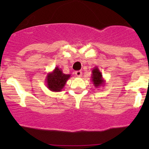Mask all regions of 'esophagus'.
Instances as JSON below:
<instances>
[{
  "label": "esophagus",
  "mask_w": 149,
  "mask_h": 149,
  "mask_svg": "<svg viewBox=\"0 0 149 149\" xmlns=\"http://www.w3.org/2000/svg\"><path fill=\"white\" fill-rule=\"evenodd\" d=\"M75 75L78 77H81L82 76V72L81 71H76Z\"/></svg>",
  "instance_id": "34e87169"
}]
</instances>
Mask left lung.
<instances>
[{"instance_id": "8db88e82", "label": "left lung", "mask_w": 149, "mask_h": 149, "mask_svg": "<svg viewBox=\"0 0 149 149\" xmlns=\"http://www.w3.org/2000/svg\"><path fill=\"white\" fill-rule=\"evenodd\" d=\"M91 81L93 83V85L95 88H99L100 86H104L105 84L104 79L103 78L102 74L100 72L99 68L97 66L95 67L92 71Z\"/></svg>"}]
</instances>
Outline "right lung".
Returning <instances> with one entry per match:
<instances>
[{
    "instance_id": "add662e5",
    "label": "right lung",
    "mask_w": 149,
    "mask_h": 149,
    "mask_svg": "<svg viewBox=\"0 0 149 149\" xmlns=\"http://www.w3.org/2000/svg\"><path fill=\"white\" fill-rule=\"evenodd\" d=\"M70 77L71 74H65L61 68L56 66L52 72L47 74L45 78L47 87L52 92H60Z\"/></svg>"
}]
</instances>
